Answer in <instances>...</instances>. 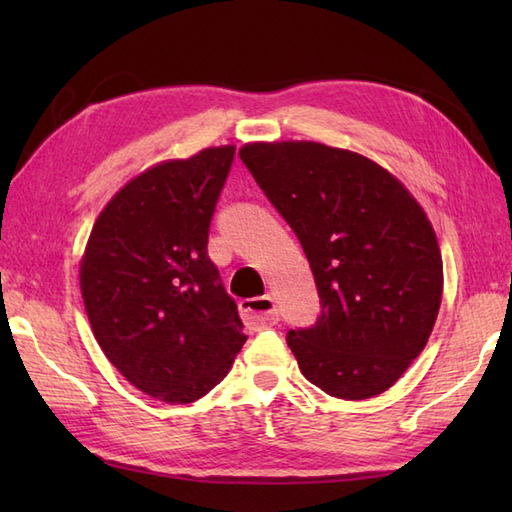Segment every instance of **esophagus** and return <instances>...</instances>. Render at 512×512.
<instances>
[{"mask_svg":"<svg viewBox=\"0 0 512 512\" xmlns=\"http://www.w3.org/2000/svg\"><path fill=\"white\" fill-rule=\"evenodd\" d=\"M239 312L250 328H270L279 321V312H277V303L273 297H253V299H244L239 301Z\"/></svg>","mask_w":512,"mask_h":512,"instance_id":"34e87169","label":"esophagus"}]
</instances>
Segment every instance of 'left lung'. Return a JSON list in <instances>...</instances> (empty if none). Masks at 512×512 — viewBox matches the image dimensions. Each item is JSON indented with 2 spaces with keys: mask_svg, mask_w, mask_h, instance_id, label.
<instances>
[{
  "mask_svg": "<svg viewBox=\"0 0 512 512\" xmlns=\"http://www.w3.org/2000/svg\"><path fill=\"white\" fill-rule=\"evenodd\" d=\"M259 189L295 231L321 314L286 341L325 394H383L429 341L442 301V257L411 193L365 156L321 143L239 149Z\"/></svg>",
  "mask_w": 512,
  "mask_h": 512,
  "instance_id": "8db88e82",
  "label": "left lung"
}]
</instances>
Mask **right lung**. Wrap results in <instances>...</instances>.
Instances as JSON below:
<instances>
[{"instance_id": "1", "label": "right lung", "mask_w": 512, "mask_h": 512, "mask_svg": "<svg viewBox=\"0 0 512 512\" xmlns=\"http://www.w3.org/2000/svg\"><path fill=\"white\" fill-rule=\"evenodd\" d=\"M233 158L235 147H211L140 173L99 215L81 262L101 350L171 405L209 394L248 339L206 248Z\"/></svg>"}]
</instances>
